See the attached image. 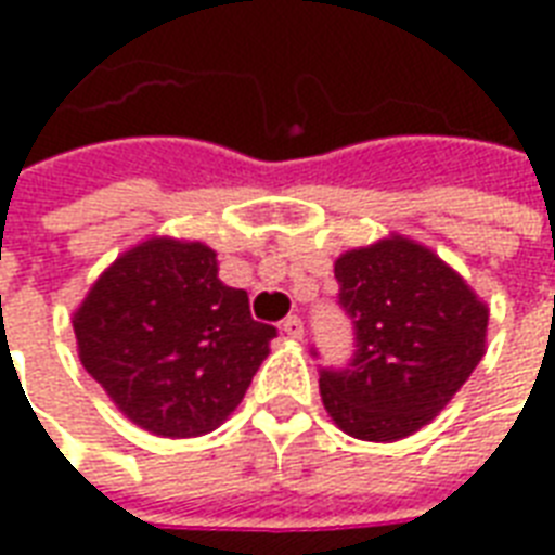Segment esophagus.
<instances>
[{"label": "esophagus", "instance_id": "1", "mask_svg": "<svg viewBox=\"0 0 555 555\" xmlns=\"http://www.w3.org/2000/svg\"><path fill=\"white\" fill-rule=\"evenodd\" d=\"M282 330H285V336L288 338H297V341L302 338V321L297 314H288V318L282 321Z\"/></svg>", "mask_w": 555, "mask_h": 555}]
</instances>
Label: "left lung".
Here are the masks:
<instances>
[{"instance_id": "left-lung-1", "label": "left lung", "mask_w": 555, "mask_h": 555, "mask_svg": "<svg viewBox=\"0 0 555 555\" xmlns=\"http://www.w3.org/2000/svg\"><path fill=\"white\" fill-rule=\"evenodd\" d=\"M336 279L357 350L348 369H321L326 413L357 440L410 437L476 372L488 306L428 246L401 234L341 255Z\"/></svg>"}]
</instances>
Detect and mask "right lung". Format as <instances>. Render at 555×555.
<instances>
[{
  "label": "right lung",
  "instance_id": "1",
  "mask_svg": "<svg viewBox=\"0 0 555 555\" xmlns=\"http://www.w3.org/2000/svg\"><path fill=\"white\" fill-rule=\"evenodd\" d=\"M198 241L151 237L127 249L74 312L79 360L139 428L198 437L241 404L276 326L217 276Z\"/></svg>",
  "mask_w": 555,
  "mask_h": 555
}]
</instances>
